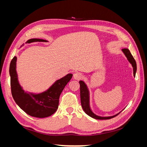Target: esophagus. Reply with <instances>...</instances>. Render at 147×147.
I'll list each match as a JSON object with an SVG mask.
<instances>
[{"label":"esophagus","mask_w":147,"mask_h":147,"mask_svg":"<svg viewBox=\"0 0 147 147\" xmlns=\"http://www.w3.org/2000/svg\"><path fill=\"white\" fill-rule=\"evenodd\" d=\"M83 77V75L81 73H75L74 75V78L75 80H80Z\"/></svg>","instance_id":"esophagus-1"}]
</instances>
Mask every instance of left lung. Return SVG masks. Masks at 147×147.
<instances>
[{
    "instance_id": "left-lung-1",
    "label": "left lung",
    "mask_w": 147,
    "mask_h": 147,
    "mask_svg": "<svg viewBox=\"0 0 147 147\" xmlns=\"http://www.w3.org/2000/svg\"><path fill=\"white\" fill-rule=\"evenodd\" d=\"M122 51L123 52L124 55H125L126 57H127L128 61L131 64L133 67V74H134V76L135 77L136 71H137V64L134 58L133 57L131 53H130V51L127 48L122 49ZM79 83H80V99H81L82 107L84 110V112H85L88 115H89V116L96 119H109L117 116V115L121 112H120L118 113L113 115V116H110V117H100L96 115L94 113H93L90 107V91H89V90H88V88L86 84V83L83 81L80 80L79 82Z\"/></svg>"
}]
</instances>
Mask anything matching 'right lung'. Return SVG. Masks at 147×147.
<instances>
[{"label":"right lung","instance_id":"1","mask_svg":"<svg viewBox=\"0 0 147 147\" xmlns=\"http://www.w3.org/2000/svg\"><path fill=\"white\" fill-rule=\"evenodd\" d=\"M36 42L48 41L40 38H31L26 43ZM23 45L24 44L22 45ZM16 61L17 57L15 56L11 61L9 69L11 94L16 104L31 117L42 118L48 117L54 114L58 108L59 99L61 92L72 78L73 75L72 74L66 75L56 80L47 90L38 94H35L24 91L20 85L16 70Z\"/></svg>","mask_w":147,"mask_h":147}]
</instances>
